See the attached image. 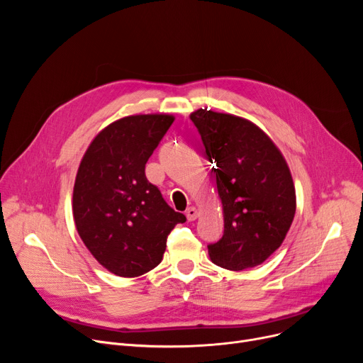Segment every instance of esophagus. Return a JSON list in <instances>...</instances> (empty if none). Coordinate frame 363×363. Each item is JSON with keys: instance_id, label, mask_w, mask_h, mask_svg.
Here are the masks:
<instances>
[{"instance_id": "1", "label": "esophagus", "mask_w": 363, "mask_h": 363, "mask_svg": "<svg viewBox=\"0 0 363 363\" xmlns=\"http://www.w3.org/2000/svg\"><path fill=\"white\" fill-rule=\"evenodd\" d=\"M185 216H186V219L189 220V222H193V220H196L197 219V216H199V212H197V208L196 207H188L186 211H185Z\"/></svg>"}]
</instances>
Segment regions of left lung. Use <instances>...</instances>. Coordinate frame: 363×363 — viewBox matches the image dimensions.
I'll return each mask as SVG.
<instances>
[{
	"label": "left lung",
	"mask_w": 363,
	"mask_h": 363,
	"mask_svg": "<svg viewBox=\"0 0 363 363\" xmlns=\"http://www.w3.org/2000/svg\"><path fill=\"white\" fill-rule=\"evenodd\" d=\"M207 157L216 163L223 235L208 244L218 266L242 271L263 263L287 235L296 213V189L281 151L255 123L199 108L191 113Z\"/></svg>",
	"instance_id": "left-lung-1"
}]
</instances>
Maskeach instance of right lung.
I'll return each mask as SVG.
<instances>
[{"instance_id":"add662e5","label":"right lung","mask_w":363,"mask_h":363,"mask_svg":"<svg viewBox=\"0 0 363 363\" xmlns=\"http://www.w3.org/2000/svg\"><path fill=\"white\" fill-rule=\"evenodd\" d=\"M174 123L169 114H137L113 122L89 144L73 188V219L91 255L111 274L140 277L162 262L177 223L145 163Z\"/></svg>"}]
</instances>
